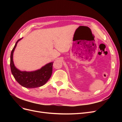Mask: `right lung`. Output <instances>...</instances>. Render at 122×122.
I'll return each instance as SVG.
<instances>
[{"label": "right lung", "mask_w": 122, "mask_h": 122, "mask_svg": "<svg viewBox=\"0 0 122 122\" xmlns=\"http://www.w3.org/2000/svg\"><path fill=\"white\" fill-rule=\"evenodd\" d=\"M21 39H19L16 42L11 52L10 60L11 72L15 79L23 87L30 88L43 86L48 81L52 75L53 62L46 64L42 68L35 71H21L17 69L14 64L13 53L18 42Z\"/></svg>", "instance_id": "add662e5"}]
</instances>
